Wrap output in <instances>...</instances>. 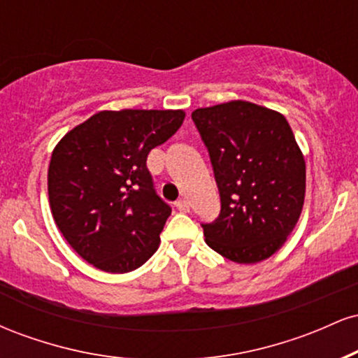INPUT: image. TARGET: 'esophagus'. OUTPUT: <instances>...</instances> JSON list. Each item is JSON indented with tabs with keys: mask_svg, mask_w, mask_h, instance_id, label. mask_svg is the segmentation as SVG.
I'll return each mask as SVG.
<instances>
[{
	"mask_svg": "<svg viewBox=\"0 0 358 358\" xmlns=\"http://www.w3.org/2000/svg\"><path fill=\"white\" fill-rule=\"evenodd\" d=\"M175 207L178 208L180 212H190V203H188V200H185V199H180L178 202L175 203Z\"/></svg>",
	"mask_w": 358,
	"mask_h": 358,
	"instance_id": "1",
	"label": "esophagus"
}]
</instances>
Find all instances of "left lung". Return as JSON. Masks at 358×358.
Here are the masks:
<instances>
[{"mask_svg": "<svg viewBox=\"0 0 358 358\" xmlns=\"http://www.w3.org/2000/svg\"><path fill=\"white\" fill-rule=\"evenodd\" d=\"M220 196L215 220L202 224L208 248L239 264L273 256L305 202L306 166L282 114L245 101L192 113Z\"/></svg>", "mask_w": 358, "mask_h": 358, "instance_id": "obj_1", "label": "left lung"}]
</instances>
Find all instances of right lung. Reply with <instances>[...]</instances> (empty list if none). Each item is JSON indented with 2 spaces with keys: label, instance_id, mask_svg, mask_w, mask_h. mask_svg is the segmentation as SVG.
<instances>
[{
  "label": "right lung",
  "instance_id": "1",
  "mask_svg": "<svg viewBox=\"0 0 358 358\" xmlns=\"http://www.w3.org/2000/svg\"><path fill=\"white\" fill-rule=\"evenodd\" d=\"M183 119V110H102L53 150L52 215L89 264L106 273H129L158 249L171 208L156 193L146 159Z\"/></svg>",
  "mask_w": 358,
  "mask_h": 358
}]
</instances>
